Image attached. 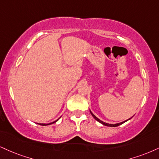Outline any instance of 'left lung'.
<instances>
[{"instance_id":"8db88e82","label":"left lung","mask_w":159,"mask_h":159,"mask_svg":"<svg viewBox=\"0 0 159 159\" xmlns=\"http://www.w3.org/2000/svg\"><path fill=\"white\" fill-rule=\"evenodd\" d=\"M89 112H90V113H91V115L92 116H93V117L95 118V120H96L97 121H98L99 123H101V124H102L103 125H104V126H107V127H118V126H119V125H121V124H124V122H126V121H127L128 120H129V119H131L132 118V117L130 118H129V119H127V120H126V121H122V122H121V123H118V124H108V123H106V122H104V121H101V120H100L99 119V118H98L96 117V116H95L94 114L93 113V112H91V110H89Z\"/></svg>"}]
</instances>
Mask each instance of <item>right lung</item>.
Returning <instances> with one entry per match:
<instances>
[{
  "instance_id": "right-lung-1",
  "label": "right lung",
  "mask_w": 159,
  "mask_h": 159,
  "mask_svg": "<svg viewBox=\"0 0 159 159\" xmlns=\"http://www.w3.org/2000/svg\"><path fill=\"white\" fill-rule=\"evenodd\" d=\"M59 118L58 119H57L56 121H53V122H51V123H49V124H40V123H37L38 124H40V125H42V126H47V125H50V124H54V123H55V122L56 121H58V120H59Z\"/></svg>"
}]
</instances>
